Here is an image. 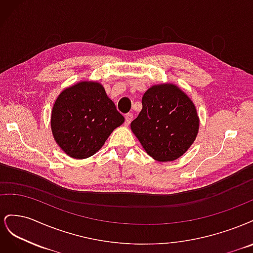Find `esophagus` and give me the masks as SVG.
<instances>
[{
    "instance_id": "34e87169",
    "label": "esophagus",
    "mask_w": 253,
    "mask_h": 253,
    "mask_svg": "<svg viewBox=\"0 0 253 253\" xmlns=\"http://www.w3.org/2000/svg\"><path fill=\"white\" fill-rule=\"evenodd\" d=\"M133 120V114L132 113H127L126 115V126H128L131 124V121Z\"/></svg>"
}]
</instances>
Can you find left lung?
<instances>
[{
	"label": "left lung",
	"instance_id": "8db88e82",
	"mask_svg": "<svg viewBox=\"0 0 253 253\" xmlns=\"http://www.w3.org/2000/svg\"><path fill=\"white\" fill-rule=\"evenodd\" d=\"M141 103L131 129L147 154L157 162H172L185 154L200 128L190 97L174 83H162L148 88Z\"/></svg>",
	"mask_w": 253,
	"mask_h": 253
}]
</instances>
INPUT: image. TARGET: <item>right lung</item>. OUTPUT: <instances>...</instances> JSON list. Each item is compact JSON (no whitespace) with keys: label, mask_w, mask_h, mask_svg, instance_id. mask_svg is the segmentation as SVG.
I'll return each mask as SVG.
<instances>
[{"label":"right lung","mask_w":253,"mask_h":253,"mask_svg":"<svg viewBox=\"0 0 253 253\" xmlns=\"http://www.w3.org/2000/svg\"><path fill=\"white\" fill-rule=\"evenodd\" d=\"M125 122L101 83L80 81L64 88L52 105L53 139L75 159L93 156L115 128Z\"/></svg>","instance_id":"1"}]
</instances>
